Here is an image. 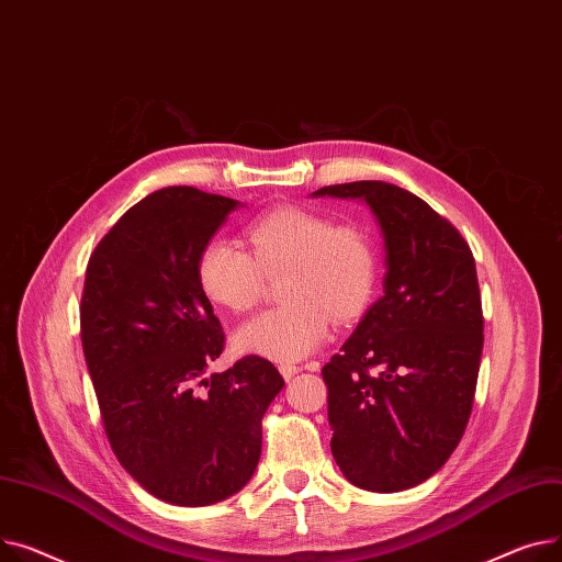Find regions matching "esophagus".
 Segmentation results:
<instances>
[{
  "label": "esophagus",
  "mask_w": 562,
  "mask_h": 562,
  "mask_svg": "<svg viewBox=\"0 0 562 562\" xmlns=\"http://www.w3.org/2000/svg\"><path fill=\"white\" fill-rule=\"evenodd\" d=\"M279 372L283 374V379H285V381H292L296 374L302 372V368H296V366H281V368H279Z\"/></svg>",
  "instance_id": "34e87169"
}]
</instances>
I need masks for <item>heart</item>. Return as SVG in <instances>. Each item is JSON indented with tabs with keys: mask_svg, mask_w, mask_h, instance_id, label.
<instances>
[{
	"mask_svg": "<svg viewBox=\"0 0 562 562\" xmlns=\"http://www.w3.org/2000/svg\"><path fill=\"white\" fill-rule=\"evenodd\" d=\"M247 238L251 254L234 240L213 238L196 258V281L206 300L226 313H247L266 277L281 272L283 306L243 324L234 345L279 362L313 353L328 334V317L349 322L368 308L379 258L366 231L322 213L281 206L256 217Z\"/></svg>",
	"mask_w": 562,
	"mask_h": 562,
	"instance_id": "1",
	"label": "heart"
}]
</instances>
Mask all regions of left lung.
I'll return each instance as SVG.
<instances>
[{"instance_id": "left-lung-1", "label": "left lung", "mask_w": 562, "mask_h": 562, "mask_svg": "<svg viewBox=\"0 0 562 562\" xmlns=\"http://www.w3.org/2000/svg\"><path fill=\"white\" fill-rule=\"evenodd\" d=\"M313 196L368 204L385 251L383 294L322 368L331 453L356 487L408 490L447 463L472 413L483 351L474 256L400 186L353 181Z\"/></svg>"}]
</instances>
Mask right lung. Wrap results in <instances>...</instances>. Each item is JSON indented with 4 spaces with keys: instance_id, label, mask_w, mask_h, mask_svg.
<instances>
[{
    "instance_id": "right-lung-1",
    "label": "right lung",
    "mask_w": 562,
    "mask_h": 562,
    "mask_svg": "<svg viewBox=\"0 0 562 562\" xmlns=\"http://www.w3.org/2000/svg\"><path fill=\"white\" fill-rule=\"evenodd\" d=\"M240 206L190 186L156 190L115 222L86 270L81 342L109 442L175 506H211L249 483L260 419L285 385L260 356L209 374L224 334L196 258Z\"/></svg>"
}]
</instances>
